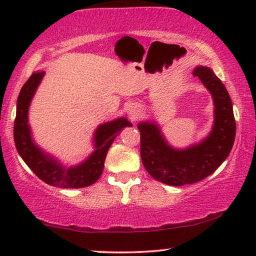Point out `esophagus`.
<instances>
[{"label": "esophagus", "instance_id": "34e87169", "mask_svg": "<svg viewBox=\"0 0 256 256\" xmlns=\"http://www.w3.org/2000/svg\"><path fill=\"white\" fill-rule=\"evenodd\" d=\"M140 114H141V110H138V108H135V107H132L130 110H129V116L132 120H136L140 116Z\"/></svg>", "mask_w": 256, "mask_h": 256}]
</instances>
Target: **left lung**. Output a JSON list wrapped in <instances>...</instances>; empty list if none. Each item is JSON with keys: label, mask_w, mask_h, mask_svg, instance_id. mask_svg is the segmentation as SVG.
Segmentation results:
<instances>
[{"label": "left lung", "mask_w": 256, "mask_h": 256, "mask_svg": "<svg viewBox=\"0 0 256 256\" xmlns=\"http://www.w3.org/2000/svg\"><path fill=\"white\" fill-rule=\"evenodd\" d=\"M194 76L214 100V126L205 141L186 150H174L166 144L157 126L149 122L138 124L143 166L156 180L172 186L197 183L214 172L227 158L236 138L232 101L222 80L204 66L196 68Z\"/></svg>", "instance_id": "8db88e82"}]
</instances>
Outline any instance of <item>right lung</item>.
<instances>
[{"mask_svg": "<svg viewBox=\"0 0 256 256\" xmlns=\"http://www.w3.org/2000/svg\"><path fill=\"white\" fill-rule=\"evenodd\" d=\"M43 76V71L34 72L23 85L17 99V110L14 124V138L17 152L36 176L48 185L64 188L90 186L96 183L102 174L104 160L114 138L122 129L130 127L132 124L126 118H118L101 124L96 132V150L93 155H90V158L80 166L65 169L52 157L45 155L40 148H37L30 136L28 110Z\"/></svg>", "mask_w": 256, "mask_h": 256, "instance_id": "right-lung-1", "label": "right lung"}]
</instances>
